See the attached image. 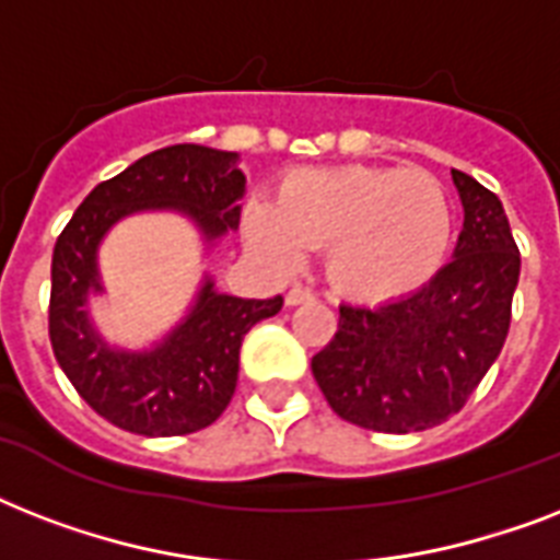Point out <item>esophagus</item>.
Returning a JSON list of instances; mask_svg holds the SVG:
<instances>
[{"label": "esophagus", "instance_id": "34e87169", "mask_svg": "<svg viewBox=\"0 0 560 560\" xmlns=\"http://www.w3.org/2000/svg\"><path fill=\"white\" fill-rule=\"evenodd\" d=\"M314 299V293L307 288H302V284H296V288H290L288 290V296H284V302H288L290 307L293 305H302V302H311Z\"/></svg>", "mask_w": 560, "mask_h": 560}]
</instances>
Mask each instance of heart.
Listing matches in <instances>:
<instances>
[{"label": "heart", "mask_w": 560, "mask_h": 560, "mask_svg": "<svg viewBox=\"0 0 560 560\" xmlns=\"http://www.w3.org/2000/svg\"><path fill=\"white\" fill-rule=\"evenodd\" d=\"M244 237L272 267H296L325 246L334 290L358 302H392L433 279L451 253L453 206L427 171L307 168L279 186L276 202L244 209Z\"/></svg>", "instance_id": "obj_1"}]
</instances>
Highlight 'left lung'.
I'll list each match as a JSON object with an SVG mask.
<instances>
[{
	"label": "left lung",
	"instance_id": "1",
	"mask_svg": "<svg viewBox=\"0 0 560 560\" xmlns=\"http://www.w3.org/2000/svg\"><path fill=\"white\" fill-rule=\"evenodd\" d=\"M465 223L453 258L409 296L340 305L334 340L311 369L340 418L374 433H418L465 407L512 323L521 253L503 202L451 171Z\"/></svg>",
	"mask_w": 560,
	"mask_h": 560
}]
</instances>
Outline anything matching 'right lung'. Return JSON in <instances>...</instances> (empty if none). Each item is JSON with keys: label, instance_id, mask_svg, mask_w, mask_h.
<instances>
[{"label": "right lung", "instance_id": "add662e5", "mask_svg": "<svg viewBox=\"0 0 560 560\" xmlns=\"http://www.w3.org/2000/svg\"><path fill=\"white\" fill-rule=\"evenodd\" d=\"M244 191L237 153L171 144L98 183L57 237L48 302L51 349L78 395L109 424L136 435H186L218 421L235 395L246 331L279 314L281 296H229L202 276L183 323L151 349H118L90 316V296L104 293L101 241L130 214L177 211L211 246L237 229Z\"/></svg>", "mask_w": 560, "mask_h": 560}]
</instances>
